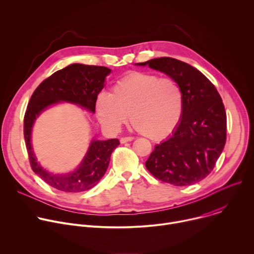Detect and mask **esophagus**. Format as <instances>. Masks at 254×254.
Wrapping results in <instances>:
<instances>
[{
	"mask_svg": "<svg viewBox=\"0 0 254 254\" xmlns=\"http://www.w3.org/2000/svg\"><path fill=\"white\" fill-rule=\"evenodd\" d=\"M133 138H134L133 136H124V137H121V142H122V143H125V142H127V141L132 140Z\"/></svg>",
	"mask_w": 254,
	"mask_h": 254,
	"instance_id": "esophagus-1",
	"label": "esophagus"
}]
</instances>
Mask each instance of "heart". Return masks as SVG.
I'll list each match as a JSON object with an SVG mask.
<instances>
[{
    "label": "heart",
    "instance_id": "b5f03b06",
    "mask_svg": "<svg viewBox=\"0 0 254 254\" xmlns=\"http://www.w3.org/2000/svg\"><path fill=\"white\" fill-rule=\"evenodd\" d=\"M95 107L100 123L107 128L119 129L130 117L137 132L161 140L171 135L181 123L184 94L172 77L132 72L120 79L110 94L100 92Z\"/></svg>",
    "mask_w": 254,
    "mask_h": 254
}]
</instances>
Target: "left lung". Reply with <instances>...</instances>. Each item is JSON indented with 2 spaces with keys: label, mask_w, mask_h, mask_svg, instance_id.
I'll list each match as a JSON object with an SVG mask.
<instances>
[{
  "label": "left lung",
  "mask_w": 254,
  "mask_h": 254,
  "mask_svg": "<svg viewBox=\"0 0 254 254\" xmlns=\"http://www.w3.org/2000/svg\"><path fill=\"white\" fill-rule=\"evenodd\" d=\"M149 65L175 79L184 94V113L173 134L156 144L146 162L148 171L163 182L189 186L214 169L226 142V113L214 84L195 67L171 57Z\"/></svg>",
  "instance_id": "8db88e82"
}]
</instances>
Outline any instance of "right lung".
Here are the masks:
<instances>
[{"mask_svg": "<svg viewBox=\"0 0 254 254\" xmlns=\"http://www.w3.org/2000/svg\"><path fill=\"white\" fill-rule=\"evenodd\" d=\"M110 72L111 69L104 66L71 64L42 81L30 98L24 117V137L30 165L35 174L57 190L76 193L93 188L104 175L120 140H92L76 171L67 175H53L38 165L33 154L31 130L34 121L46 107L61 100L79 104L94 113L97 94L103 88L104 79Z\"/></svg>", "mask_w": 254, "mask_h": 254, "instance_id": "1", "label": "right lung"}]
</instances>
